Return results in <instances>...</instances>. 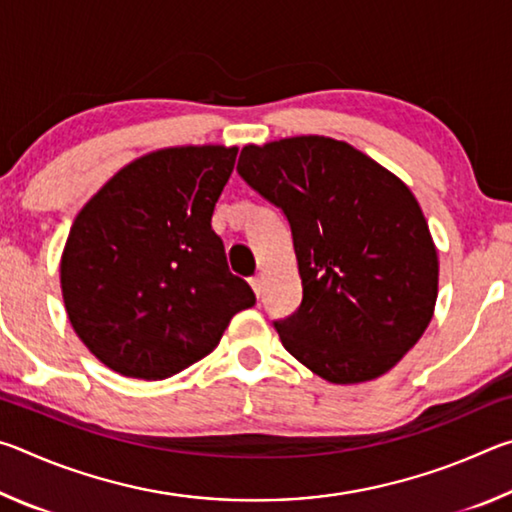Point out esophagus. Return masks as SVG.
I'll return each instance as SVG.
<instances>
[{"mask_svg":"<svg viewBox=\"0 0 512 512\" xmlns=\"http://www.w3.org/2000/svg\"><path fill=\"white\" fill-rule=\"evenodd\" d=\"M250 287H253V291H255V296L259 298V293H262V277H259V275H255V277H250Z\"/></svg>","mask_w":512,"mask_h":512,"instance_id":"34e87169","label":"esophagus"}]
</instances>
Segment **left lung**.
<instances>
[{
	"mask_svg": "<svg viewBox=\"0 0 512 512\" xmlns=\"http://www.w3.org/2000/svg\"><path fill=\"white\" fill-rule=\"evenodd\" d=\"M237 171L291 225L302 302L273 323L284 348L332 384L391 370L438 298V253L411 189L323 135L248 144Z\"/></svg>",
	"mask_w": 512,
	"mask_h": 512,
	"instance_id": "1",
	"label": "left lung"
}]
</instances>
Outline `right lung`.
Segmentation results:
<instances>
[{
  "label": "right lung",
  "mask_w": 512,
  "mask_h": 512,
  "mask_svg": "<svg viewBox=\"0 0 512 512\" xmlns=\"http://www.w3.org/2000/svg\"><path fill=\"white\" fill-rule=\"evenodd\" d=\"M237 146H173L119 169L76 214L60 259L74 332L110 370L164 379L207 357L241 309L212 212Z\"/></svg>",
  "instance_id": "add662e5"
}]
</instances>
